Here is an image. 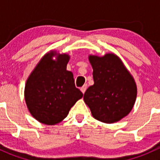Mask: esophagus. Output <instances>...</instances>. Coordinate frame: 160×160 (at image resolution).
I'll return each mask as SVG.
<instances>
[{"label": "esophagus", "instance_id": "esophagus-1", "mask_svg": "<svg viewBox=\"0 0 160 160\" xmlns=\"http://www.w3.org/2000/svg\"><path fill=\"white\" fill-rule=\"evenodd\" d=\"M87 88H88V86H87V84L86 85H83V86L81 88H80V90H81V91H82V93H84L85 91H86Z\"/></svg>", "mask_w": 160, "mask_h": 160}]
</instances>
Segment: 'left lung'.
<instances>
[{"label": "left lung", "mask_w": 160, "mask_h": 160, "mask_svg": "<svg viewBox=\"0 0 160 160\" xmlns=\"http://www.w3.org/2000/svg\"><path fill=\"white\" fill-rule=\"evenodd\" d=\"M94 83L83 95L93 117L111 124L118 122L132 111L137 95L134 78L118 56H89Z\"/></svg>", "instance_id": "8db88e82"}]
</instances>
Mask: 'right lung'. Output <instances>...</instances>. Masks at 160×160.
<instances>
[{"instance_id":"add662e5","label":"right lung","mask_w":160,"mask_h":160,"mask_svg":"<svg viewBox=\"0 0 160 160\" xmlns=\"http://www.w3.org/2000/svg\"><path fill=\"white\" fill-rule=\"evenodd\" d=\"M54 56L56 60L52 59ZM69 60V55L49 52L27 80L25 102L31 114L41 123L53 125L62 122L83 97L75 87L72 72L67 70Z\"/></svg>"}]
</instances>
